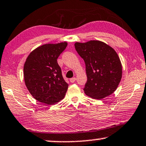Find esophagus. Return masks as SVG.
Here are the masks:
<instances>
[{
    "instance_id": "obj_1",
    "label": "esophagus",
    "mask_w": 146,
    "mask_h": 146,
    "mask_svg": "<svg viewBox=\"0 0 146 146\" xmlns=\"http://www.w3.org/2000/svg\"><path fill=\"white\" fill-rule=\"evenodd\" d=\"M75 80H76V78H75V77H73V78L70 79V81H71V83H74Z\"/></svg>"
}]
</instances>
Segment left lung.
<instances>
[{
  "mask_svg": "<svg viewBox=\"0 0 146 146\" xmlns=\"http://www.w3.org/2000/svg\"><path fill=\"white\" fill-rule=\"evenodd\" d=\"M75 47L85 63L87 77L83 89L85 94L96 100L111 95L122 77L121 63L115 50L98 40L76 42Z\"/></svg>",
  "mask_w": 146,
  "mask_h": 146,
  "instance_id": "8db88e82",
  "label": "left lung"
}]
</instances>
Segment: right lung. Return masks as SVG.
Returning <instances> with one entry per match:
<instances>
[{
    "label": "right lung",
    "instance_id": "1",
    "mask_svg": "<svg viewBox=\"0 0 146 146\" xmlns=\"http://www.w3.org/2000/svg\"><path fill=\"white\" fill-rule=\"evenodd\" d=\"M67 46L66 41L44 44L27 57L23 68L25 83L38 102L53 105L65 97L68 84L62 76L57 59Z\"/></svg>",
    "mask_w": 146,
    "mask_h": 146
}]
</instances>
